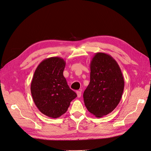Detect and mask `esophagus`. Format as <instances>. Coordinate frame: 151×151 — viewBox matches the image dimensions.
<instances>
[{
  "label": "esophagus",
  "mask_w": 151,
  "mask_h": 151,
  "mask_svg": "<svg viewBox=\"0 0 151 151\" xmlns=\"http://www.w3.org/2000/svg\"><path fill=\"white\" fill-rule=\"evenodd\" d=\"M76 94H77V96L78 97H80L81 96V91H76Z\"/></svg>",
  "instance_id": "obj_1"
}]
</instances>
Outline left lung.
I'll return each mask as SVG.
<instances>
[{
    "instance_id": "8db88e82",
    "label": "left lung",
    "mask_w": 151,
    "mask_h": 151,
    "mask_svg": "<svg viewBox=\"0 0 151 151\" xmlns=\"http://www.w3.org/2000/svg\"><path fill=\"white\" fill-rule=\"evenodd\" d=\"M90 83L85 89V106L96 117L110 114L119 104L124 81L119 64L110 55L97 52L90 63Z\"/></svg>"
}]
</instances>
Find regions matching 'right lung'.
Returning a JSON list of instances; mask_svg holds the SVG:
<instances>
[{"label": "right lung", "instance_id": "add662e5", "mask_svg": "<svg viewBox=\"0 0 151 151\" xmlns=\"http://www.w3.org/2000/svg\"><path fill=\"white\" fill-rule=\"evenodd\" d=\"M66 62L62 58H45L39 64L31 84V93L36 106L49 117L57 119L67 112L77 97L63 76Z\"/></svg>", "mask_w": 151, "mask_h": 151}]
</instances>
